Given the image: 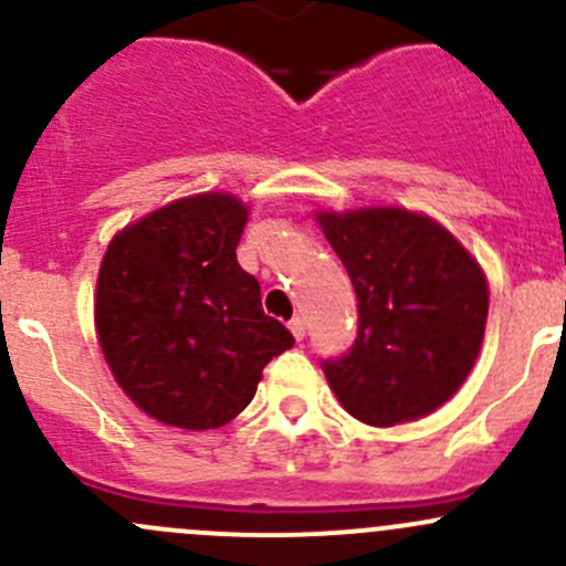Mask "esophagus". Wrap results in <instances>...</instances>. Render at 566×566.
<instances>
[{"label":"esophagus","instance_id":"obj_1","mask_svg":"<svg viewBox=\"0 0 566 566\" xmlns=\"http://www.w3.org/2000/svg\"><path fill=\"white\" fill-rule=\"evenodd\" d=\"M290 331H293V336L295 339H304L306 336V323H304V317H293L290 319Z\"/></svg>","mask_w":566,"mask_h":566}]
</instances>
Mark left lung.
Returning a JSON list of instances; mask_svg holds the SVG:
<instances>
[{"label":"left lung","instance_id":"8db88e82","mask_svg":"<svg viewBox=\"0 0 566 566\" xmlns=\"http://www.w3.org/2000/svg\"><path fill=\"white\" fill-rule=\"evenodd\" d=\"M358 301L350 350L323 373L350 416L373 427L421 419L471 373L488 323V282L441 224L399 208L319 213Z\"/></svg>","mask_w":566,"mask_h":566}]
</instances>
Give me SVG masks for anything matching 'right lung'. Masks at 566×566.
I'll return each mask as SVG.
<instances>
[{
  "label": "right lung",
  "instance_id": "add662e5",
  "mask_svg": "<svg viewBox=\"0 0 566 566\" xmlns=\"http://www.w3.org/2000/svg\"><path fill=\"white\" fill-rule=\"evenodd\" d=\"M247 213L230 193L177 199L125 227L101 262V350L123 391L164 424L232 421L265 364L295 345L238 265Z\"/></svg>",
  "mask_w": 566,
  "mask_h": 566
}]
</instances>
